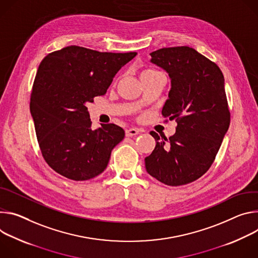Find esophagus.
I'll list each match as a JSON object with an SVG mask.
<instances>
[{
	"label": "esophagus",
	"mask_w": 258,
	"mask_h": 258,
	"mask_svg": "<svg viewBox=\"0 0 258 258\" xmlns=\"http://www.w3.org/2000/svg\"><path fill=\"white\" fill-rule=\"evenodd\" d=\"M141 132L140 129L138 128H129V129H126V136L127 137H132V136H135L137 134H139Z\"/></svg>",
	"instance_id": "34e87169"
}]
</instances>
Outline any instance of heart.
<instances>
[{
  "label": "heart",
  "mask_w": 258,
  "mask_h": 258,
  "mask_svg": "<svg viewBox=\"0 0 258 258\" xmlns=\"http://www.w3.org/2000/svg\"><path fill=\"white\" fill-rule=\"evenodd\" d=\"M156 71H154V70H147V71H145L144 72V74L142 75H148V74H152V73H155Z\"/></svg>",
  "instance_id": "b5f03b06"
}]
</instances>
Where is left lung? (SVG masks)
<instances>
[{
	"label": "left lung",
	"instance_id": "8db88e82",
	"mask_svg": "<svg viewBox=\"0 0 258 258\" xmlns=\"http://www.w3.org/2000/svg\"><path fill=\"white\" fill-rule=\"evenodd\" d=\"M151 56L171 80L162 114L177 126L169 139L150 132L157 144L145 159L146 169L164 184H187L207 172L230 127L224 78L216 63L187 46L162 48Z\"/></svg>",
	"mask_w": 258,
	"mask_h": 258
}]
</instances>
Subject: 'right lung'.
<instances>
[{
    "label": "right lung",
    "instance_id": "right-lung-1",
    "mask_svg": "<svg viewBox=\"0 0 258 258\" xmlns=\"http://www.w3.org/2000/svg\"><path fill=\"white\" fill-rule=\"evenodd\" d=\"M136 54L69 46L44 57L30 109L42 156L55 172L82 181L105 170L125 131L114 124L92 130L86 104L104 95L113 77Z\"/></svg>",
    "mask_w": 258,
    "mask_h": 258
}]
</instances>
